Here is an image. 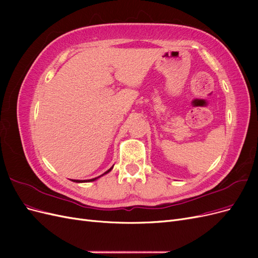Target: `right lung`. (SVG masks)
<instances>
[{"mask_svg": "<svg viewBox=\"0 0 258 258\" xmlns=\"http://www.w3.org/2000/svg\"><path fill=\"white\" fill-rule=\"evenodd\" d=\"M113 169V167L111 168V169H108L107 171H106V172L105 173H103L102 175H104V174H106V173H108V172H110V171ZM102 175H100V176H102ZM100 176H98V177H100ZM98 177H95V178H91V179H87V181H85V179H84V181H80V179H72V181L73 182H76V183H83V182H92V181H95V179H97Z\"/></svg>", "mask_w": 258, "mask_h": 258, "instance_id": "add662e5", "label": "right lung"}]
</instances>
